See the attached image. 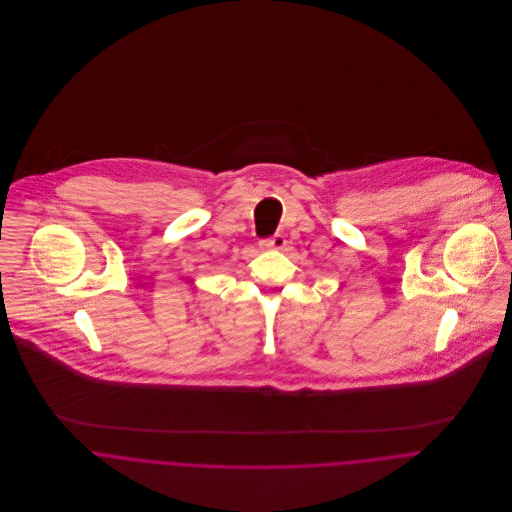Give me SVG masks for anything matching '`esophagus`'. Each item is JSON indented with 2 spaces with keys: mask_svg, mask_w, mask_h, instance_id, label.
<instances>
[{
  "mask_svg": "<svg viewBox=\"0 0 512 512\" xmlns=\"http://www.w3.org/2000/svg\"><path fill=\"white\" fill-rule=\"evenodd\" d=\"M262 246L268 248V250H282V248L286 246V236H284V234H274V236L266 238V240L262 242Z\"/></svg>",
  "mask_w": 512,
  "mask_h": 512,
  "instance_id": "esophagus-1",
  "label": "esophagus"
}]
</instances>
